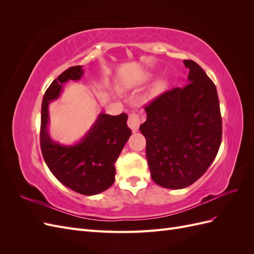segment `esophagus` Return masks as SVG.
Here are the masks:
<instances>
[{"label": "esophagus", "instance_id": "1", "mask_svg": "<svg viewBox=\"0 0 254 254\" xmlns=\"http://www.w3.org/2000/svg\"><path fill=\"white\" fill-rule=\"evenodd\" d=\"M142 122V117L140 114H137L135 112H131L129 114V119H128V126L129 128L132 130L133 132H135L137 129H139V126Z\"/></svg>", "mask_w": 254, "mask_h": 254}]
</instances>
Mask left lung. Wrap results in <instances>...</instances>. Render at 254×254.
Segmentation results:
<instances>
[{
  "label": "left lung",
  "mask_w": 254,
  "mask_h": 254,
  "mask_svg": "<svg viewBox=\"0 0 254 254\" xmlns=\"http://www.w3.org/2000/svg\"><path fill=\"white\" fill-rule=\"evenodd\" d=\"M183 64L190 70L189 83L164 92L146 106L147 120L140 126L151 179L172 190L190 186L206 172L222 133L214 82L195 61Z\"/></svg>",
  "instance_id": "obj_1"
}]
</instances>
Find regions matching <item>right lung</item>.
<instances>
[{"label":"right lung","mask_w":254,"mask_h":254,"mask_svg":"<svg viewBox=\"0 0 254 254\" xmlns=\"http://www.w3.org/2000/svg\"><path fill=\"white\" fill-rule=\"evenodd\" d=\"M81 65L68 67L45 91L41 106L40 145L43 159L52 174L72 190L92 196L108 190L114 182V163L131 135L127 114L101 113L82 139L73 145L53 141L49 133L50 104L60 96L64 84L79 80Z\"/></svg>","instance_id":"obj_1"}]
</instances>
